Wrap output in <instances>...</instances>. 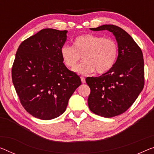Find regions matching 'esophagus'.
I'll list each match as a JSON object with an SVG mask.
<instances>
[{
  "instance_id": "esophagus-1",
  "label": "esophagus",
  "mask_w": 154,
  "mask_h": 154,
  "mask_svg": "<svg viewBox=\"0 0 154 154\" xmlns=\"http://www.w3.org/2000/svg\"><path fill=\"white\" fill-rule=\"evenodd\" d=\"M80 77H81L82 82V83H83V84H84L85 82H86V80H85V78H84V77H83V76H81Z\"/></svg>"
}]
</instances>
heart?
Masks as SVG:
<instances>
[{
    "label": "heart",
    "instance_id": "1",
    "mask_svg": "<svg viewBox=\"0 0 154 154\" xmlns=\"http://www.w3.org/2000/svg\"><path fill=\"white\" fill-rule=\"evenodd\" d=\"M118 55L116 41L91 34L77 36L73 46L65 45L61 49L63 62L68 68H74L82 56L83 62L73 69L82 75L91 74L95 70L98 74H105L113 67Z\"/></svg>",
    "mask_w": 154,
    "mask_h": 154
}]
</instances>
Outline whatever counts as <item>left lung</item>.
Returning a JSON list of instances; mask_svg holds the SVG:
<instances>
[{
  "label": "left lung",
  "instance_id": "8db88e82",
  "mask_svg": "<svg viewBox=\"0 0 154 154\" xmlns=\"http://www.w3.org/2000/svg\"><path fill=\"white\" fill-rule=\"evenodd\" d=\"M93 31L109 30L118 43V56L112 69L100 77L86 79L91 88L88 104L91 111L104 118L125 113L138 97L144 84L142 50L127 32L114 25H104Z\"/></svg>",
  "mask_w": 154,
  "mask_h": 154
}]
</instances>
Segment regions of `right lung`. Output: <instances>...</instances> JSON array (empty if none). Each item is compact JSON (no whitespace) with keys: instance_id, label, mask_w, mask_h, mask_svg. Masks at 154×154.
Wrapping results in <instances>:
<instances>
[{"instance_id":"add662e5","label":"right lung","mask_w":154,"mask_h":154,"mask_svg":"<svg viewBox=\"0 0 154 154\" xmlns=\"http://www.w3.org/2000/svg\"><path fill=\"white\" fill-rule=\"evenodd\" d=\"M67 30L43 29L18 47L11 78L27 112L49 120L65 112L68 100L82 84L81 79L63 63L61 49Z\"/></svg>"}]
</instances>
